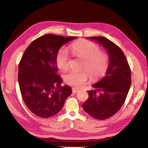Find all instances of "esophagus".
Instances as JSON below:
<instances>
[{
    "instance_id": "esophagus-1",
    "label": "esophagus",
    "mask_w": 148,
    "mask_h": 148,
    "mask_svg": "<svg viewBox=\"0 0 148 148\" xmlns=\"http://www.w3.org/2000/svg\"><path fill=\"white\" fill-rule=\"evenodd\" d=\"M72 92L74 93H78L79 92V90L76 88H72Z\"/></svg>"
}]
</instances>
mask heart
I'll use <instances>...</instances> for the list:
<instances>
[{
  "label": "heart",
  "instance_id": "obj_1",
  "mask_svg": "<svg viewBox=\"0 0 148 148\" xmlns=\"http://www.w3.org/2000/svg\"><path fill=\"white\" fill-rule=\"evenodd\" d=\"M71 50L74 56L83 60L82 67L88 72L91 78L97 79L101 77L107 71L109 59L105 53L100 52L99 47L93 42L83 40L74 43L71 46ZM56 65L62 71L67 69L69 66V56L65 49H60L56 59ZM88 77L87 72L70 71L64 74L65 82L77 88L85 84Z\"/></svg>",
  "mask_w": 148,
  "mask_h": 148
}]
</instances>
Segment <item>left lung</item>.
I'll return each instance as SVG.
<instances>
[{
  "mask_svg": "<svg viewBox=\"0 0 148 148\" xmlns=\"http://www.w3.org/2000/svg\"><path fill=\"white\" fill-rule=\"evenodd\" d=\"M86 39L105 48L109 65L105 76L92 84L95 90L87 91L89 97L82 107L93 118L106 119L115 114L125 102L131 85L130 69L123 52L111 40L102 36Z\"/></svg>",
  "mask_w": 148,
  "mask_h": 148,
  "instance_id": "1",
  "label": "left lung"
}]
</instances>
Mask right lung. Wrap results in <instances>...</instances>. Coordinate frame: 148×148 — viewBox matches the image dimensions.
Returning <instances> with one entry per match:
<instances>
[{"label":"right lung","mask_w":148,"mask_h":148,"mask_svg":"<svg viewBox=\"0 0 148 148\" xmlns=\"http://www.w3.org/2000/svg\"><path fill=\"white\" fill-rule=\"evenodd\" d=\"M77 37L46 34L30 44L18 66V83L22 98L34 114L46 118L57 114L72 93L71 86H61L56 56L60 48Z\"/></svg>","instance_id":"obj_1"}]
</instances>
